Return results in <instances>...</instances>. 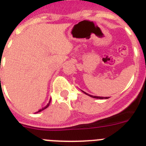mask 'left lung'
Returning <instances> with one entry per match:
<instances>
[{
    "instance_id": "8db88e82",
    "label": "left lung",
    "mask_w": 146,
    "mask_h": 146,
    "mask_svg": "<svg viewBox=\"0 0 146 146\" xmlns=\"http://www.w3.org/2000/svg\"><path fill=\"white\" fill-rule=\"evenodd\" d=\"M83 92V91H82ZM85 94H87V95L90 96V97H92V98H97V99H108L109 98H107V97H106V98H104V97H98V96H92V95H90V94H87L86 92H83Z\"/></svg>"
}]
</instances>
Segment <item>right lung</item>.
I'll return each mask as SVG.
<instances>
[{
  "label": "right lung",
  "mask_w": 146,
  "mask_h": 146,
  "mask_svg": "<svg viewBox=\"0 0 146 146\" xmlns=\"http://www.w3.org/2000/svg\"><path fill=\"white\" fill-rule=\"evenodd\" d=\"M50 103H51V99H50V100H49V102H48V104H47V105H46V106H45V107H43V108H42V109H41V110H40L38 111V112H36V113H37V112H41V111H42V110H44L45 109H46V108L48 107V106H49V104H50Z\"/></svg>",
  "instance_id": "1"
}]
</instances>
